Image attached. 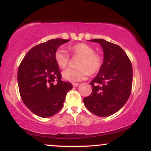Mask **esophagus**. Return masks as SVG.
<instances>
[{
  "instance_id": "obj_1",
  "label": "esophagus",
  "mask_w": 151,
  "mask_h": 151,
  "mask_svg": "<svg viewBox=\"0 0 151 151\" xmlns=\"http://www.w3.org/2000/svg\"><path fill=\"white\" fill-rule=\"evenodd\" d=\"M72 85H73L74 87H76V86H79V84H78V83H72Z\"/></svg>"
}]
</instances>
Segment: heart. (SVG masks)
Masks as SVG:
<instances>
[{"label": "heart", "instance_id": "1", "mask_svg": "<svg viewBox=\"0 0 151 151\" xmlns=\"http://www.w3.org/2000/svg\"><path fill=\"white\" fill-rule=\"evenodd\" d=\"M70 51L74 56L80 57L77 69H67L62 72V77L67 81L76 82L84 80L89 73L96 74L103 64L102 57L94 52V49L85 43H78L70 47ZM55 60L60 68L68 65L70 56L63 48H59L55 53Z\"/></svg>", "mask_w": 151, "mask_h": 151}]
</instances>
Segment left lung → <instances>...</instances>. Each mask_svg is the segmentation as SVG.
Listing matches in <instances>:
<instances>
[{"label":"left lung","mask_w":151,"mask_h":151,"mask_svg":"<svg viewBox=\"0 0 151 151\" xmlns=\"http://www.w3.org/2000/svg\"><path fill=\"white\" fill-rule=\"evenodd\" d=\"M89 41L99 43L104 61L97 75L89 83L92 92L83 101L92 114L106 117L120 110L129 99L133 82L132 65L125 52L117 45L104 39Z\"/></svg>","instance_id":"obj_1"}]
</instances>
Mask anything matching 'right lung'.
<instances>
[{"instance_id": "obj_1", "label": "right lung", "mask_w": 151, "mask_h": 151, "mask_svg": "<svg viewBox=\"0 0 151 151\" xmlns=\"http://www.w3.org/2000/svg\"><path fill=\"white\" fill-rule=\"evenodd\" d=\"M70 40L52 39L37 45L26 54L18 72L21 99L32 113L40 117L52 116L62 108L70 82L61 80L55 53Z\"/></svg>"}]
</instances>
